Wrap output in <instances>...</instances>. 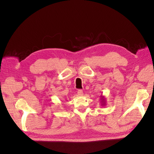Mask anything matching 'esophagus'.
Here are the masks:
<instances>
[{
	"instance_id": "1",
	"label": "esophagus",
	"mask_w": 154,
	"mask_h": 154,
	"mask_svg": "<svg viewBox=\"0 0 154 154\" xmlns=\"http://www.w3.org/2000/svg\"><path fill=\"white\" fill-rule=\"evenodd\" d=\"M78 94L79 96H83V91L81 90V89H79V90L78 91Z\"/></svg>"
}]
</instances>
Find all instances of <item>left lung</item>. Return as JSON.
I'll return each mask as SVG.
<instances>
[{
    "mask_svg": "<svg viewBox=\"0 0 154 154\" xmlns=\"http://www.w3.org/2000/svg\"><path fill=\"white\" fill-rule=\"evenodd\" d=\"M100 100H101V106H105L106 105V100H105V97L103 96H100Z\"/></svg>",
    "mask_w": 154,
    "mask_h": 154,
    "instance_id": "8db88e82",
    "label": "left lung"
}]
</instances>
